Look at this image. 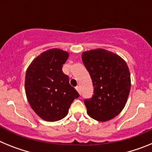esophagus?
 <instances>
[{
	"label": "esophagus",
	"instance_id": "obj_1",
	"mask_svg": "<svg viewBox=\"0 0 152 152\" xmlns=\"http://www.w3.org/2000/svg\"><path fill=\"white\" fill-rule=\"evenodd\" d=\"M75 89L77 90V91L79 93V94H80V86H77V87L75 88Z\"/></svg>",
	"mask_w": 152,
	"mask_h": 152
}]
</instances>
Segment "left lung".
<instances>
[{
    "mask_svg": "<svg viewBox=\"0 0 152 152\" xmlns=\"http://www.w3.org/2000/svg\"><path fill=\"white\" fill-rule=\"evenodd\" d=\"M81 57L94 88L92 98L84 100L87 113L96 121L110 120L121 113L129 94L128 65L117 54L103 49L86 51Z\"/></svg>",
    "mask_w": 152,
    "mask_h": 152,
    "instance_id": "8db88e82",
    "label": "left lung"
}]
</instances>
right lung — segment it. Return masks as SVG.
<instances>
[{
	"label": "right lung",
	"instance_id": "obj_1",
	"mask_svg": "<svg viewBox=\"0 0 152 152\" xmlns=\"http://www.w3.org/2000/svg\"><path fill=\"white\" fill-rule=\"evenodd\" d=\"M68 56L69 53L62 49H49L35 58L26 70V98L31 108L45 121L65 117L70 105L79 96L70 85L68 76L62 72Z\"/></svg>",
	"mask_w": 152,
	"mask_h": 152
}]
</instances>
